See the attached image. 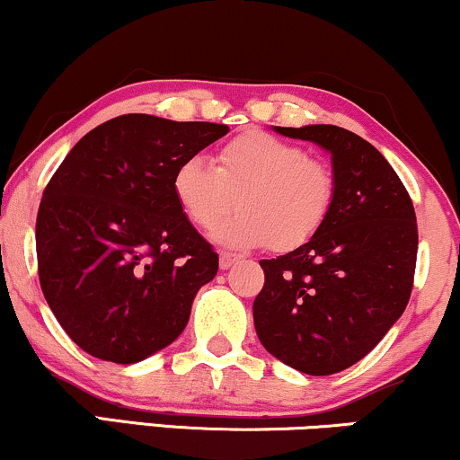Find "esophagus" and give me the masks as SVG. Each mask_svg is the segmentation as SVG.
I'll return each instance as SVG.
<instances>
[{"label": "esophagus", "instance_id": "esophagus-1", "mask_svg": "<svg viewBox=\"0 0 460 460\" xmlns=\"http://www.w3.org/2000/svg\"><path fill=\"white\" fill-rule=\"evenodd\" d=\"M241 256H236V253H230V252H221L219 253V266L221 270H228L230 266H234L236 262H239Z\"/></svg>", "mask_w": 460, "mask_h": 460}]
</instances>
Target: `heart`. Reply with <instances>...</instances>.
I'll list each match as a JSON object with an SVG mask.
<instances>
[{"label": "heart", "instance_id": "1", "mask_svg": "<svg viewBox=\"0 0 460 460\" xmlns=\"http://www.w3.org/2000/svg\"><path fill=\"white\" fill-rule=\"evenodd\" d=\"M172 194L198 228H213L234 207L241 211L213 232L226 247L296 249L326 224L334 177L324 162L273 134L245 132L217 153V166L200 155L174 168Z\"/></svg>", "mask_w": 460, "mask_h": 460}]
</instances>
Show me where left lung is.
Masks as SVG:
<instances>
[{
    "label": "left lung",
    "mask_w": 460,
    "mask_h": 460,
    "mask_svg": "<svg viewBox=\"0 0 460 460\" xmlns=\"http://www.w3.org/2000/svg\"><path fill=\"white\" fill-rule=\"evenodd\" d=\"M331 153L334 202L314 239L260 260L253 300L260 343L307 376L356 365L403 315L413 286L418 226L399 174L371 143L337 126L273 128Z\"/></svg>",
    "instance_id": "1"
}]
</instances>
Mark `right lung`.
I'll return each instance as SVG.
<instances>
[{
    "label": "right lung",
    "mask_w": 460,
    "mask_h": 460,
    "mask_svg": "<svg viewBox=\"0 0 460 460\" xmlns=\"http://www.w3.org/2000/svg\"><path fill=\"white\" fill-rule=\"evenodd\" d=\"M228 132L121 115L84 134L49 181L36 221L40 286L87 354L132 365L183 332L219 258L174 200L172 174Z\"/></svg>",
    "instance_id": "1"
}]
</instances>
